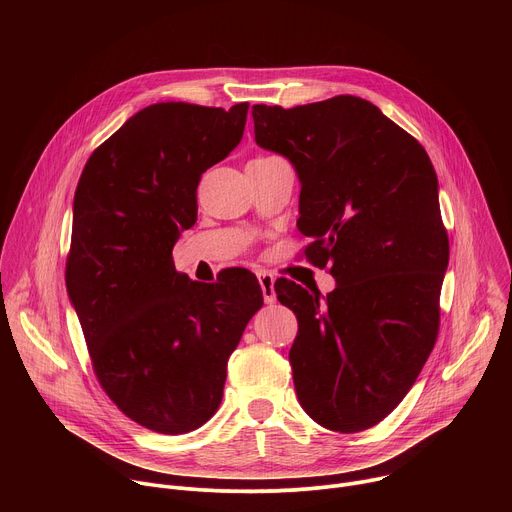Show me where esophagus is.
I'll list each match as a JSON object with an SVG mask.
<instances>
[{
    "label": "esophagus",
    "instance_id": "esophagus-1",
    "mask_svg": "<svg viewBox=\"0 0 512 512\" xmlns=\"http://www.w3.org/2000/svg\"><path fill=\"white\" fill-rule=\"evenodd\" d=\"M257 277H259V285H261V291H263L265 304H273L277 300L275 287H273L275 285V277L271 273H267V271H259Z\"/></svg>",
    "mask_w": 512,
    "mask_h": 512
}]
</instances>
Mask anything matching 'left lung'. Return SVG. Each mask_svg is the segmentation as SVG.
I'll return each instance as SVG.
<instances>
[{"label": "left lung", "mask_w": 512, "mask_h": 512, "mask_svg": "<svg viewBox=\"0 0 512 512\" xmlns=\"http://www.w3.org/2000/svg\"><path fill=\"white\" fill-rule=\"evenodd\" d=\"M253 121L257 145L302 182L306 259L336 279L324 300L275 281L298 318L289 362L300 405L326 429H369L409 393L440 330L450 241L435 170L413 135L360 97L253 105Z\"/></svg>", "instance_id": "1"}]
</instances>
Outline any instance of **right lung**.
<instances>
[{"mask_svg":"<svg viewBox=\"0 0 512 512\" xmlns=\"http://www.w3.org/2000/svg\"><path fill=\"white\" fill-rule=\"evenodd\" d=\"M247 111L145 107L91 154L75 192L66 289L93 371L129 419L158 433L214 415L229 356L263 306L251 271L200 283L172 259L196 223L200 176L237 148Z\"/></svg>","mask_w":512,"mask_h":512,"instance_id":"1","label":"right lung"}]
</instances>
